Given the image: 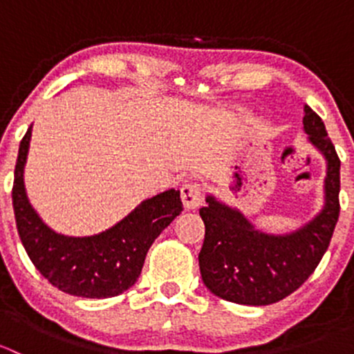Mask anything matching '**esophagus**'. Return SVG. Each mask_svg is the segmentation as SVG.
I'll return each instance as SVG.
<instances>
[{"label":"esophagus","mask_w":354,"mask_h":354,"mask_svg":"<svg viewBox=\"0 0 354 354\" xmlns=\"http://www.w3.org/2000/svg\"><path fill=\"white\" fill-rule=\"evenodd\" d=\"M181 200H183V205L188 210H195L202 205L203 194L202 187L198 183H187L181 188Z\"/></svg>","instance_id":"34e87169"}]
</instances>
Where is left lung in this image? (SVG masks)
I'll return each mask as SVG.
<instances>
[{"instance_id":"left-lung-1","label":"left lung","mask_w":354,"mask_h":354,"mask_svg":"<svg viewBox=\"0 0 354 354\" xmlns=\"http://www.w3.org/2000/svg\"><path fill=\"white\" fill-rule=\"evenodd\" d=\"M303 128L326 156V205L322 212L286 236L260 233L241 216L214 197L200 209L205 238L198 253L203 284L219 298L240 305H270L295 292L313 274L329 248L339 219L341 160L322 118L305 106Z\"/></svg>"}]
</instances>
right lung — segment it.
Instances as JSON below:
<instances>
[{
	"instance_id": "obj_1",
	"label": "right lung",
	"mask_w": 354,
	"mask_h": 354,
	"mask_svg": "<svg viewBox=\"0 0 354 354\" xmlns=\"http://www.w3.org/2000/svg\"><path fill=\"white\" fill-rule=\"evenodd\" d=\"M32 127L20 142L13 180V210L17 230L35 269L55 288L82 298H111L137 283L145 255L156 238L183 210L180 192L142 202L130 216L95 236L71 238L49 230L28 203L24 166Z\"/></svg>"
}]
</instances>
